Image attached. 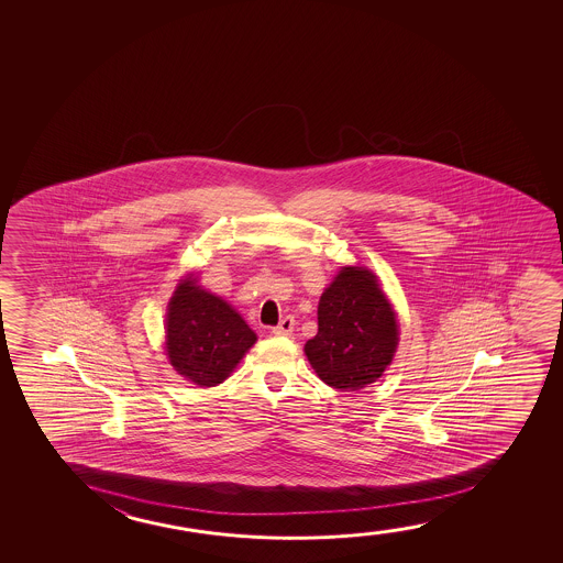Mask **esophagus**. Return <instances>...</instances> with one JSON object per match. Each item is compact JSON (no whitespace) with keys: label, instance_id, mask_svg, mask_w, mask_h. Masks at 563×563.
<instances>
[{"label":"esophagus","instance_id":"1","mask_svg":"<svg viewBox=\"0 0 563 563\" xmlns=\"http://www.w3.org/2000/svg\"><path fill=\"white\" fill-rule=\"evenodd\" d=\"M294 324H296L294 317L286 316L285 319L273 329V334H277V336H290L294 331Z\"/></svg>","mask_w":563,"mask_h":563}]
</instances>
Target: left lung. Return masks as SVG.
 I'll return each instance as SVG.
<instances>
[{"label": "left lung", "mask_w": 563, "mask_h": 563, "mask_svg": "<svg viewBox=\"0 0 563 563\" xmlns=\"http://www.w3.org/2000/svg\"><path fill=\"white\" fill-rule=\"evenodd\" d=\"M317 323L303 352L324 385L362 390L393 363L398 321L373 271L342 267L319 300Z\"/></svg>", "instance_id": "obj_1"}]
</instances>
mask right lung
<instances>
[{"instance_id":"right-lung-1","label":"right lung","mask_w":563,"mask_h":563,"mask_svg":"<svg viewBox=\"0 0 563 563\" xmlns=\"http://www.w3.org/2000/svg\"><path fill=\"white\" fill-rule=\"evenodd\" d=\"M255 340L239 311L194 275L178 283L165 319V352L178 375L198 386L221 385Z\"/></svg>"}]
</instances>
